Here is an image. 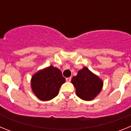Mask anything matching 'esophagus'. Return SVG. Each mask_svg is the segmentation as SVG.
Listing matches in <instances>:
<instances>
[{
    "instance_id": "obj_1",
    "label": "esophagus",
    "mask_w": 131,
    "mask_h": 131,
    "mask_svg": "<svg viewBox=\"0 0 131 131\" xmlns=\"http://www.w3.org/2000/svg\"><path fill=\"white\" fill-rule=\"evenodd\" d=\"M66 80L67 82H70V81H71V77H67V78L66 79Z\"/></svg>"
}]
</instances>
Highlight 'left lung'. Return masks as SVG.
Here are the masks:
<instances>
[{"label": "left lung", "instance_id": "obj_1", "mask_svg": "<svg viewBox=\"0 0 131 131\" xmlns=\"http://www.w3.org/2000/svg\"><path fill=\"white\" fill-rule=\"evenodd\" d=\"M71 83L75 87L77 96L86 101L93 100L100 93L103 86L102 81L86 67L73 77Z\"/></svg>", "mask_w": 131, "mask_h": 131}]
</instances>
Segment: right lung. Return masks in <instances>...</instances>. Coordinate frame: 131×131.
<instances>
[{
  "instance_id": "obj_1",
  "label": "right lung",
  "mask_w": 131,
  "mask_h": 131,
  "mask_svg": "<svg viewBox=\"0 0 131 131\" xmlns=\"http://www.w3.org/2000/svg\"><path fill=\"white\" fill-rule=\"evenodd\" d=\"M66 81L62 71L50 66L34 74L31 78L33 93L42 101L50 100L58 94L62 84Z\"/></svg>"
}]
</instances>
